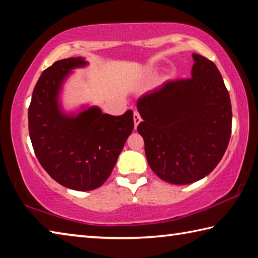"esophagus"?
<instances>
[{"label": "esophagus", "mask_w": 258, "mask_h": 258, "mask_svg": "<svg viewBox=\"0 0 258 258\" xmlns=\"http://www.w3.org/2000/svg\"><path fill=\"white\" fill-rule=\"evenodd\" d=\"M133 119H134V127L137 128L138 125L140 124V121H141V116H140V113L138 111H134Z\"/></svg>", "instance_id": "1"}]
</instances>
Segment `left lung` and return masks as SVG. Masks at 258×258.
Segmentation results:
<instances>
[{
    "instance_id": "obj_1",
    "label": "left lung",
    "mask_w": 258,
    "mask_h": 258,
    "mask_svg": "<svg viewBox=\"0 0 258 258\" xmlns=\"http://www.w3.org/2000/svg\"><path fill=\"white\" fill-rule=\"evenodd\" d=\"M191 78L168 81L140 98L150 168L172 184H190L207 176L228 148L232 124L230 95L215 63L192 54Z\"/></svg>"
}]
</instances>
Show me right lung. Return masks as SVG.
<instances>
[{"mask_svg": "<svg viewBox=\"0 0 258 258\" xmlns=\"http://www.w3.org/2000/svg\"><path fill=\"white\" fill-rule=\"evenodd\" d=\"M86 66L89 61L82 56L55 61L38 78L28 109L38 161L54 181L76 191L94 190L106 182L134 128L132 110L111 116L90 104L64 110V83L74 69Z\"/></svg>", "mask_w": 258, "mask_h": 258, "instance_id": "obj_1", "label": "right lung"}]
</instances>
